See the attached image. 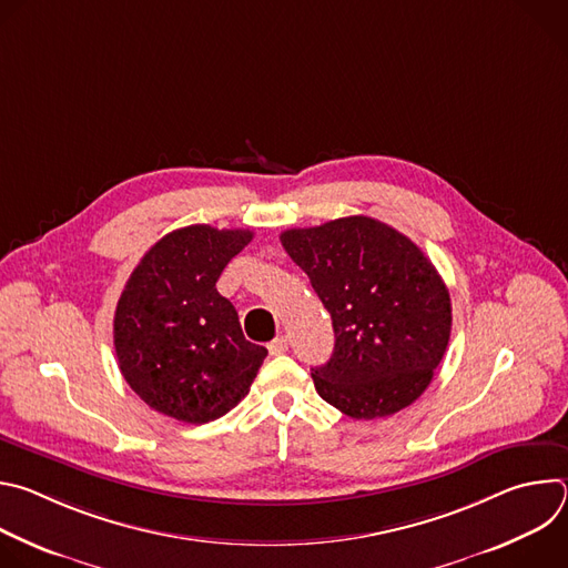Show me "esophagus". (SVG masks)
Returning a JSON list of instances; mask_svg holds the SVG:
<instances>
[{"mask_svg": "<svg viewBox=\"0 0 568 568\" xmlns=\"http://www.w3.org/2000/svg\"><path fill=\"white\" fill-rule=\"evenodd\" d=\"M287 348H290V339H287V337H283V335L267 344L270 355H283V353H287Z\"/></svg>", "mask_w": 568, "mask_h": 568, "instance_id": "obj_1", "label": "esophagus"}]
</instances>
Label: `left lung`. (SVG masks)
<instances>
[{"label":"left lung","mask_w":568,"mask_h":568,"mask_svg":"<svg viewBox=\"0 0 568 568\" xmlns=\"http://www.w3.org/2000/svg\"><path fill=\"white\" fill-rule=\"evenodd\" d=\"M281 242L331 312L335 351L312 368L316 393L342 414H397L429 386L452 333L449 290L416 242L351 215L287 229Z\"/></svg>","instance_id":"8db88e82"}]
</instances>
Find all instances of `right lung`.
I'll list each match as a JSON object with an SVG mask.
<instances>
[{
	"mask_svg": "<svg viewBox=\"0 0 568 568\" xmlns=\"http://www.w3.org/2000/svg\"><path fill=\"white\" fill-rule=\"evenodd\" d=\"M250 229H178L145 252L114 314L121 375L150 409L204 425L250 393L267 348L245 339L215 283Z\"/></svg>",
	"mask_w": 568,
	"mask_h": 568,
	"instance_id": "1",
	"label": "right lung"
}]
</instances>
